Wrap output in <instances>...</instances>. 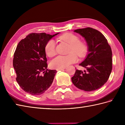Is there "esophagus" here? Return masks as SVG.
Masks as SVG:
<instances>
[{
    "label": "esophagus",
    "instance_id": "esophagus-1",
    "mask_svg": "<svg viewBox=\"0 0 125 125\" xmlns=\"http://www.w3.org/2000/svg\"><path fill=\"white\" fill-rule=\"evenodd\" d=\"M63 69H65V68H58V69H56V70L58 71V70H62Z\"/></svg>",
    "mask_w": 125,
    "mask_h": 125
}]
</instances>
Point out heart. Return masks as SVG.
Here are the masks:
<instances>
[{"label":"heart","instance_id":"1","mask_svg":"<svg viewBox=\"0 0 125 125\" xmlns=\"http://www.w3.org/2000/svg\"><path fill=\"white\" fill-rule=\"evenodd\" d=\"M61 40L65 42L70 45L69 54L67 55H58L50 62V66L52 68H62L67 67L72 63L77 62V56H84L87 51V44L83 41L79 40L78 36L70 33L63 34L60 36ZM46 54L49 57H52L56 54L55 42L50 40L47 42L44 47Z\"/></svg>","mask_w":125,"mask_h":125}]
</instances>
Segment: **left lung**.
I'll return each instance as SVG.
<instances>
[{"instance_id":"8db88e82","label":"left lung","mask_w":125,"mask_h":125,"mask_svg":"<svg viewBox=\"0 0 125 125\" xmlns=\"http://www.w3.org/2000/svg\"><path fill=\"white\" fill-rule=\"evenodd\" d=\"M84 37L88 46V54L79 65L86 68L76 69L71 77L74 85L85 91L100 88L107 81L112 69V52L107 39L95 29L87 27L74 31Z\"/></svg>"}]
</instances>
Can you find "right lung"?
<instances>
[{
	"label": "right lung",
	"instance_id": "add662e5",
	"mask_svg": "<svg viewBox=\"0 0 125 125\" xmlns=\"http://www.w3.org/2000/svg\"><path fill=\"white\" fill-rule=\"evenodd\" d=\"M54 35L31 33L18 43L14 54L13 67L21 88L31 95L43 94L51 86L56 70L47 69L44 47Z\"/></svg>",
	"mask_w": 125,
	"mask_h": 125
}]
</instances>
